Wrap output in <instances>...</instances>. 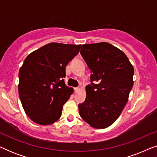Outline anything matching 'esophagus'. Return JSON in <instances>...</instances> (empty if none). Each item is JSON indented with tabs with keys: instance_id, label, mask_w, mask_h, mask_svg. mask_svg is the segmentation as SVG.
<instances>
[{
	"instance_id": "esophagus-1",
	"label": "esophagus",
	"mask_w": 157,
	"mask_h": 157,
	"mask_svg": "<svg viewBox=\"0 0 157 157\" xmlns=\"http://www.w3.org/2000/svg\"><path fill=\"white\" fill-rule=\"evenodd\" d=\"M74 90H75V92H78V91H80L81 89L79 87H76V88H75Z\"/></svg>"
}]
</instances>
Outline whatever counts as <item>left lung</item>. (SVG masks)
<instances>
[{"label": "left lung", "instance_id": "left-lung-1", "mask_svg": "<svg viewBox=\"0 0 157 157\" xmlns=\"http://www.w3.org/2000/svg\"><path fill=\"white\" fill-rule=\"evenodd\" d=\"M80 53L92 74L85 101L78 104L79 114L92 127L106 128L128 101L134 67L123 51L106 42L83 45Z\"/></svg>", "mask_w": 157, "mask_h": 157}]
</instances>
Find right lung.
<instances>
[{"label": "right lung", "mask_w": 157, "mask_h": 157, "mask_svg": "<svg viewBox=\"0 0 157 157\" xmlns=\"http://www.w3.org/2000/svg\"><path fill=\"white\" fill-rule=\"evenodd\" d=\"M81 45L50 43L28 56L18 74V94L25 112L40 125L61 117L63 106L74 91L65 84L66 66Z\"/></svg>", "instance_id": "add662e5"}]
</instances>
